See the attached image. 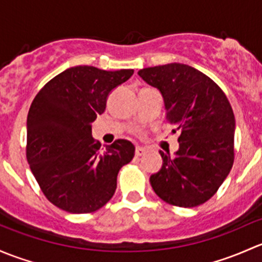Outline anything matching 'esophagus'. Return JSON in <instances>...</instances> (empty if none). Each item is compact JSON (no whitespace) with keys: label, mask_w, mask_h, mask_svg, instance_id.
<instances>
[{"label":"esophagus","mask_w":262,"mask_h":262,"mask_svg":"<svg viewBox=\"0 0 262 262\" xmlns=\"http://www.w3.org/2000/svg\"><path fill=\"white\" fill-rule=\"evenodd\" d=\"M135 154H136L137 156H142V155H145V154H146V149H145V147H142V146H137L136 150H135Z\"/></svg>","instance_id":"1"}]
</instances>
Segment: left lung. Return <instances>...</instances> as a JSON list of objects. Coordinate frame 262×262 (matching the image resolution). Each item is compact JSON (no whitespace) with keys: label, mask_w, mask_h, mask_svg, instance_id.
<instances>
[{"label":"left lung","mask_w":262,"mask_h":262,"mask_svg":"<svg viewBox=\"0 0 262 262\" xmlns=\"http://www.w3.org/2000/svg\"><path fill=\"white\" fill-rule=\"evenodd\" d=\"M137 74L159 90L172 132L180 131L175 156L160 151L163 166L150 177L151 187L172 206H201L233 165L236 122L230 102L211 78L187 64L151 67Z\"/></svg>","instance_id":"left-lung-1"}]
</instances>
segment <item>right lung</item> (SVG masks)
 Returning a JSON list of instances; mask_svg holds the SVG:
<instances>
[{"mask_svg":"<svg viewBox=\"0 0 262 262\" xmlns=\"http://www.w3.org/2000/svg\"><path fill=\"white\" fill-rule=\"evenodd\" d=\"M132 74L134 69L72 67L32 101L26 158L42 193L58 208L94 212L115 194L118 171L132 160L135 146L120 139L101 151L92 137V122L104 112L110 93Z\"/></svg>","mask_w":262,"mask_h":262,"instance_id":"obj_1","label":"right lung"}]
</instances>
